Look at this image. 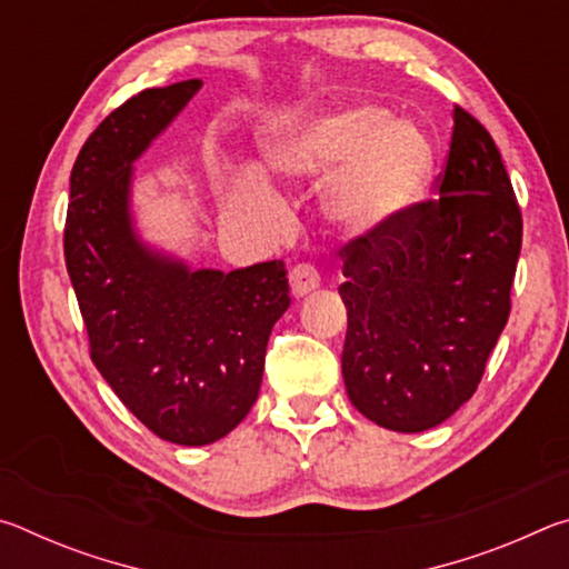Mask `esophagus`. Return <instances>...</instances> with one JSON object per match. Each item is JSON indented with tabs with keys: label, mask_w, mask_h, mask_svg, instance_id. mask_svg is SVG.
Instances as JSON below:
<instances>
[{
	"label": "esophagus",
	"mask_w": 569,
	"mask_h": 569,
	"mask_svg": "<svg viewBox=\"0 0 569 569\" xmlns=\"http://www.w3.org/2000/svg\"><path fill=\"white\" fill-rule=\"evenodd\" d=\"M291 291L296 298H303L311 291H316V288L321 286V276H319V268L311 266V263H298L293 266L291 271Z\"/></svg>",
	"instance_id": "esophagus-1"
}]
</instances>
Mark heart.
<instances>
[{
    "label": "heart",
    "mask_w": 569,
    "mask_h": 569,
    "mask_svg": "<svg viewBox=\"0 0 569 569\" xmlns=\"http://www.w3.org/2000/svg\"><path fill=\"white\" fill-rule=\"evenodd\" d=\"M268 168L283 178H329L336 220L353 230L389 226L419 203L429 186L435 152L427 134L379 104H359L276 130L263 146ZM226 206L236 213H268L271 188L240 172L226 186Z\"/></svg>",
    "instance_id": "1"
}]
</instances>
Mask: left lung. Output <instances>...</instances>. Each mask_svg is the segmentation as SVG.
<instances>
[{
    "label": "left lung",
    "instance_id": "8db88e82",
    "mask_svg": "<svg viewBox=\"0 0 569 569\" xmlns=\"http://www.w3.org/2000/svg\"><path fill=\"white\" fill-rule=\"evenodd\" d=\"M437 190L339 250L346 393L366 419L403 435L447 421L477 391L522 248L502 156L459 104Z\"/></svg>",
    "mask_w": 569,
    "mask_h": 569
}]
</instances>
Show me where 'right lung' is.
Instances as JSON below:
<instances>
[{
    "mask_svg": "<svg viewBox=\"0 0 569 569\" xmlns=\"http://www.w3.org/2000/svg\"><path fill=\"white\" fill-rule=\"evenodd\" d=\"M200 84L142 90L94 128L74 160L64 223L92 363L152 435L182 447L213 445L246 419L268 336L291 303L281 261L190 271L134 236L132 162Z\"/></svg>",
    "mask_w": 569,
    "mask_h": 569,
    "instance_id": "obj_1",
    "label": "right lung"
}]
</instances>
